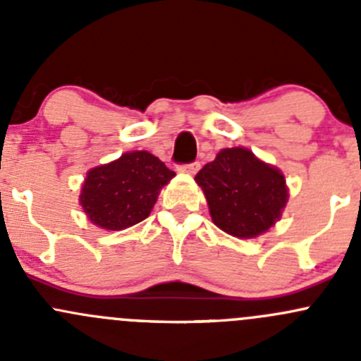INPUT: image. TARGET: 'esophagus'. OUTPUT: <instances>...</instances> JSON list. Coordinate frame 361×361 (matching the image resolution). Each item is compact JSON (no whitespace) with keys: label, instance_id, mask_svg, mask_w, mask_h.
<instances>
[{"label":"esophagus","instance_id":"obj_1","mask_svg":"<svg viewBox=\"0 0 361 361\" xmlns=\"http://www.w3.org/2000/svg\"><path fill=\"white\" fill-rule=\"evenodd\" d=\"M181 171H183V173H187V174H195L197 173L199 169H201V164L199 162H192V164H185V166H181L180 167Z\"/></svg>","mask_w":361,"mask_h":361}]
</instances>
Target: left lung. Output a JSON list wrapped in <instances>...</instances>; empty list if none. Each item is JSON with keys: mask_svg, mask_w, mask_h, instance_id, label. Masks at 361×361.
Here are the masks:
<instances>
[{"mask_svg": "<svg viewBox=\"0 0 361 361\" xmlns=\"http://www.w3.org/2000/svg\"><path fill=\"white\" fill-rule=\"evenodd\" d=\"M206 195L213 224L239 239L257 238L281 218L288 201L279 169L248 148H225L195 176Z\"/></svg>", "mask_w": 361, "mask_h": 361, "instance_id": "1", "label": "left lung"}]
</instances>
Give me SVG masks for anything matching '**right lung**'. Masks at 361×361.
<instances>
[{
    "mask_svg": "<svg viewBox=\"0 0 361 361\" xmlns=\"http://www.w3.org/2000/svg\"><path fill=\"white\" fill-rule=\"evenodd\" d=\"M174 176L176 173L150 152H127L87 173L80 204L94 225L123 231L150 214L160 188Z\"/></svg>",
    "mask_w": 361,
    "mask_h": 361,
    "instance_id": "obj_1",
    "label": "right lung"
}]
</instances>
